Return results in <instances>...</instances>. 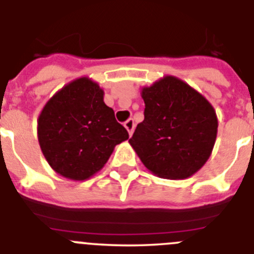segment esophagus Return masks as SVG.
Wrapping results in <instances>:
<instances>
[{
  "mask_svg": "<svg viewBox=\"0 0 254 254\" xmlns=\"http://www.w3.org/2000/svg\"><path fill=\"white\" fill-rule=\"evenodd\" d=\"M125 127H126V129L128 131L129 136H131V134L133 133V129H134V121L132 120V118H129V120H127V121H126V122H125Z\"/></svg>",
  "mask_w": 254,
  "mask_h": 254,
  "instance_id": "34e87169",
  "label": "esophagus"
}]
</instances>
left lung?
<instances>
[{"instance_id": "obj_1", "label": "left lung", "mask_w": 254, "mask_h": 254, "mask_svg": "<svg viewBox=\"0 0 254 254\" xmlns=\"http://www.w3.org/2000/svg\"><path fill=\"white\" fill-rule=\"evenodd\" d=\"M145 120L129 145L153 175L183 180L197 173L213 152L218 117L210 102L174 75L142 87Z\"/></svg>"}]
</instances>
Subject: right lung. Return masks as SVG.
I'll use <instances>...</instances> for the list:
<instances>
[{"label": "right lung", "mask_w": 254, "mask_h": 254, "mask_svg": "<svg viewBox=\"0 0 254 254\" xmlns=\"http://www.w3.org/2000/svg\"><path fill=\"white\" fill-rule=\"evenodd\" d=\"M104 90L89 76L69 81L45 103L37 118V139L50 167L69 180H88L101 171L128 132L103 101Z\"/></svg>", "instance_id": "add662e5"}]
</instances>
